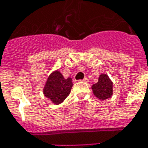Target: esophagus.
<instances>
[{
  "label": "esophagus",
  "instance_id": "esophagus-1",
  "mask_svg": "<svg viewBox=\"0 0 148 148\" xmlns=\"http://www.w3.org/2000/svg\"><path fill=\"white\" fill-rule=\"evenodd\" d=\"M82 82H89V79H88V77H85L84 79L82 80Z\"/></svg>",
  "mask_w": 148,
  "mask_h": 148
}]
</instances>
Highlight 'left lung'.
Returning <instances> with one entry per match:
<instances>
[{
    "mask_svg": "<svg viewBox=\"0 0 148 148\" xmlns=\"http://www.w3.org/2000/svg\"><path fill=\"white\" fill-rule=\"evenodd\" d=\"M94 96L100 100H106L112 96V82L106 74H101L98 82L92 86Z\"/></svg>",
    "mask_w": 148,
    "mask_h": 148,
    "instance_id": "left-lung-1",
    "label": "left lung"
}]
</instances>
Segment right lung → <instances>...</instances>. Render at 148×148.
Here are the masks:
<instances>
[{"label": "right lung", "mask_w": 148, "mask_h": 148, "mask_svg": "<svg viewBox=\"0 0 148 148\" xmlns=\"http://www.w3.org/2000/svg\"><path fill=\"white\" fill-rule=\"evenodd\" d=\"M73 86L72 78H65L60 71L52 72L43 87V94L55 105L61 104L71 93Z\"/></svg>", "instance_id": "add662e5"}]
</instances>
